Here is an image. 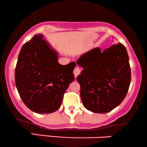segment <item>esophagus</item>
<instances>
[{
	"instance_id": "34e87169",
	"label": "esophagus",
	"mask_w": 147,
	"mask_h": 147,
	"mask_svg": "<svg viewBox=\"0 0 147 147\" xmlns=\"http://www.w3.org/2000/svg\"><path fill=\"white\" fill-rule=\"evenodd\" d=\"M80 72H81L80 68H79L78 66H76L75 68L74 69V71H73V73H74V75H75V77H77V76L80 74Z\"/></svg>"
}]
</instances>
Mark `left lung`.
Segmentation results:
<instances>
[{
  "label": "left lung",
  "instance_id": "1",
  "mask_svg": "<svg viewBox=\"0 0 147 147\" xmlns=\"http://www.w3.org/2000/svg\"><path fill=\"white\" fill-rule=\"evenodd\" d=\"M77 64L83 70L77 77L80 96L86 109L105 113L125 98L131 83V68L125 47L112 45L104 51L95 48L84 54Z\"/></svg>",
  "mask_w": 147,
  "mask_h": 147
}]
</instances>
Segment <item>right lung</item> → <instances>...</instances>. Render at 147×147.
<instances>
[{
    "label": "right lung",
    "mask_w": 147,
    "mask_h": 147,
    "mask_svg": "<svg viewBox=\"0 0 147 147\" xmlns=\"http://www.w3.org/2000/svg\"><path fill=\"white\" fill-rule=\"evenodd\" d=\"M58 55L41 34L25 43L18 55L15 70L16 88L27 107L37 113L58 110L64 93L75 79L76 63L61 65Z\"/></svg>",
    "instance_id": "add662e5"
}]
</instances>
